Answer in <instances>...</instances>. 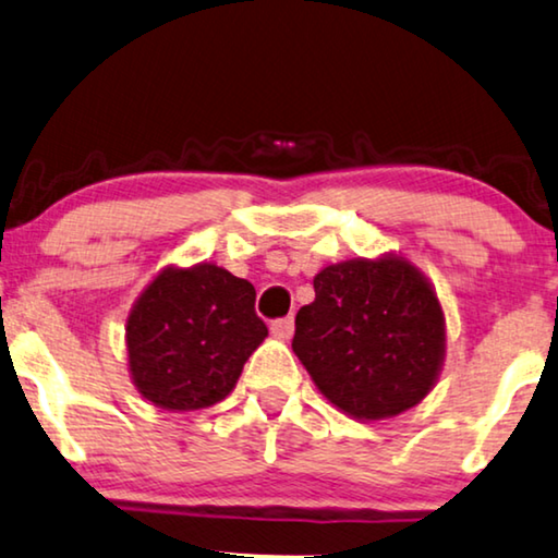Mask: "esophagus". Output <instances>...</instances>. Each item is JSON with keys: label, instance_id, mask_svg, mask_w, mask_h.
<instances>
[{"label": "esophagus", "instance_id": "obj_1", "mask_svg": "<svg viewBox=\"0 0 558 558\" xmlns=\"http://www.w3.org/2000/svg\"><path fill=\"white\" fill-rule=\"evenodd\" d=\"M271 332L277 337H284V339L292 337L294 335V317H292V314H289V317L274 319L271 322Z\"/></svg>", "mask_w": 558, "mask_h": 558}]
</instances>
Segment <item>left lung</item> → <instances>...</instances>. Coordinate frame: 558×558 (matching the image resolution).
Wrapping results in <instances>:
<instances>
[{"label": "left lung", "instance_id": "obj_1", "mask_svg": "<svg viewBox=\"0 0 558 558\" xmlns=\"http://www.w3.org/2000/svg\"><path fill=\"white\" fill-rule=\"evenodd\" d=\"M292 347L314 385L347 415H400L430 392L446 352L438 296L402 259H352L314 277Z\"/></svg>", "mask_w": 558, "mask_h": 558}]
</instances>
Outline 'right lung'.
Returning <instances> with one entry per match:
<instances>
[{"label":"right lung","instance_id":"obj_1","mask_svg":"<svg viewBox=\"0 0 558 558\" xmlns=\"http://www.w3.org/2000/svg\"><path fill=\"white\" fill-rule=\"evenodd\" d=\"M254 302L256 289L221 266L160 271L128 317V357L143 398L166 410L223 400L269 335Z\"/></svg>","mask_w":558,"mask_h":558}]
</instances>
